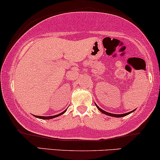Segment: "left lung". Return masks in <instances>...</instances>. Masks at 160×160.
<instances>
[{"label": "left lung", "instance_id": "obj_1", "mask_svg": "<svg viewBox=\"0 0 160 160\" xmlns=\"http://www.w3.org/2000/svg\"><path fill=\"white\" fill-rule=\"evenodd\" d=\"M96 107L98 108V109L100 110V111L102 112V113H104V114H106V115H108V116H113V117H122V116H127V115H128V114H130L131 113H132V112L133 111H131V112H128V113H123V114H114V113H108V112H106V111H104V110H103L102 109H101V108H100L99 107H98V106H97L96 105Z\"/></svg>", "mask_w": 160, "mask_h": 160}]
</instances>
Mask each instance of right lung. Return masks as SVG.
Returning a JSON list of instances; mask_svg holds the SVG:
<instances>
[{
	"instance_id": "right-lung-1",
	"label": "right lung",
	"mask_w": 160,
	"mask_h": 160,
	"mask_svg": "<svg viewBox=\"0 0 160 160\" xmlns=\"http://www.w3.org/2000/svg\"><path fill=\"white\" fill-rule=\"evenodd\" d=\"M65 111H66V110H65L64 111H63L62 113H61L58 114V115L51 116H36V117H37V118H39V119H52V118L57 117V116H60V115H62L63 113H64V112H65Z\"/></svg>"
}]
</instances>
